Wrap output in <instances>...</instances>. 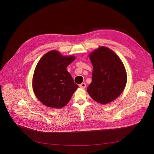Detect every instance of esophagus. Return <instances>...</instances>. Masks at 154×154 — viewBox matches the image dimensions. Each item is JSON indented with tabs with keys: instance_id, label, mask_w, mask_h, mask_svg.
<instances>
[{
	"instance_id": "34e87169",
	"label": "esophagus",
	"mask_w": 154,
	"mask_h": 154,
	"mask_svg": "<svg viewBox=\"0 0 154 154\" xmlns=\"http://www.w3.org/2000/svg\"><path fill=\"white\" fill-rule=\"evenodd\" d=\"M86 86V85L85 83H81V84L79 85V87L81 88H85Z\"/></svg>"
}]
</instances>
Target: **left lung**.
<instances>
[{
    "label": "left lung",
    "instance_id": "8db88e82",
    "mask_svg": "<svg viewBox=\"0 0 154 154\" xmlns=\"http://www.w3.org/2000/svg\"><path fill=\"white\" fill-rule=\"evenodd\" d=\"M93 66V80L87 91L96 102L106 104L115 100L127 83L124 66L111 49L100 47L90 54Z\"/></svg>",
    "mask_w": 154,
    "mask_h": 154
}]
</instances>
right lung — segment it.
Segmentation results:
<instances>
[{"label": "right lung", "mask_w": 154, "mask_h": 154, "mask_svg": "<svg viewBox=\"0 0 154 154\" xmlns=\"http://www.w3.org/2000/svg\"><path fill=\"white\" fill-rule=\"evenodd\" d=\"M74 56L63 57L52 51L38 63L33 77V89L38 100L45 105L61 108L70 100L79 86L66 70Z\"/></svg>", "instance_id": "1"}]
</instances>
